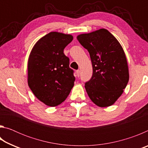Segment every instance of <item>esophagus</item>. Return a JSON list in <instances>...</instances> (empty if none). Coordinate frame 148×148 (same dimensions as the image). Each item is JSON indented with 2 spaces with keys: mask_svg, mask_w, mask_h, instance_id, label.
<instances>
[{
  "mask_svg": "<svg viewBox=\"0 0 148 148\" xmlns=\"http://www.w3.org/2000/svg\"><path fill=\"white\" fill-rule=\"evenodd\" d=\"M76 73L77 76L79 77V75H80V71H79V70H77V71H76Z\"/></svg>",
  "mask_w": 148,
  "mask_h": 148,
  "instance_id": "1",
  "label": "esophagus"
}]
</instances>
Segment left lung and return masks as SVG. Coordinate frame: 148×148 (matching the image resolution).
<instances>
[{"label": "left lung", "mask_w": 148, "mask_h": 148, "mask_svg": "<svg viewBox=\"0 0 148 148\" xmlns=\"http://www.w3.org/2000/svg\"><path fill=\"white\" fill-rule=\"evenodd\" d=\"M89 51L92 75L85 84L90 99L99 107L114 104L129 79L126 56L118 40L108 30L101 29L77 36Z\"/></svg>", "instance_id": "1"}]
</instances>
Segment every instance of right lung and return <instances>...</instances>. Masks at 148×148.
Instances as JSON below:
<instances>
[{"mask_svg": "<svg viewBox=\"0 0 148 148\" xmlns=\"http://www.w3.org/2000/svg\"><path fill=\"white\" fill-rule=\"evenodd\" d=\"M73 40L71 34L51 32L36 42L28 60V85L37 99L47 106L65 101L74 86V71L64 49Z\"/></svg>", "mask_w": 148, "mask_h": 148, "instance_id": "right-lung-1", "label": "right lung"}]
</instances>
